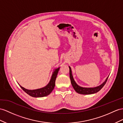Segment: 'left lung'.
Masks as SVG:
<instances>
[{
	"label": "left lung",
	"mask_w": 123,
	"mask_h": 123,
	"mask_svg": "<svg viewBox=\"0 0 123 123\" xmlns=\"http://www.w3.org/2000/svg\"><path fill=\"white\" fill-rule=\"evenodd\" d=\"M69 68H70V80H71L72 86H73L74 90L76 91L77 93L82 94H93V93L98 92L99 91H100L101 89L102 88V87L105 86V84L107 80L108 79V77H108H107L106 78L105 80L99 86L93 87V88L82 87L78 86V85L76 83V82H75L73 78V75H72V71H71V68L70 67H69Z\"/></svg>",
	"instance_id": "8db88e82"
}]
</instances>
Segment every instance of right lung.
<instances>
[{
    "instance_id": "add662e5",
    "label": "right lung",
    "mask_w": 123,
    "mask_h": 123,
    "mask_svg": "<svg viewBox=\"0 0 123 123\" xmlns=\"http://www.w3.org/2000/svg\"><path fill=\"white\" fill-rule=\"evenodd\" d=\"M59 69L60 67L55 69L54 72H53V74L49 83L47 84V85H46L45 87L42 88L35 90H29L24 88V87H22L20 85H19L25 92L33 97H43L48 96L52 92V91L54 89L56 77V76H57Z\"/></svg>"
}]
</instances>
